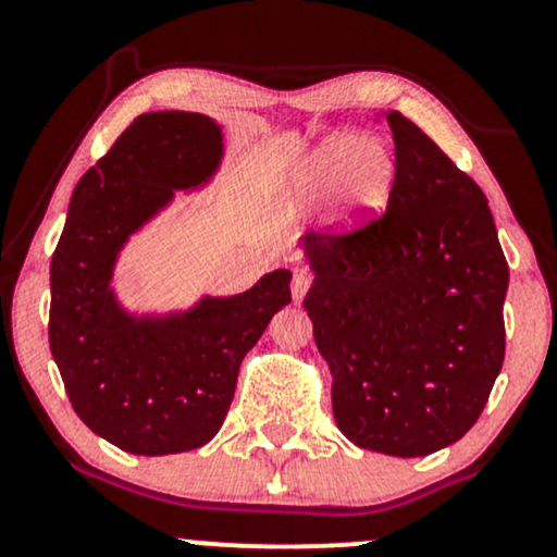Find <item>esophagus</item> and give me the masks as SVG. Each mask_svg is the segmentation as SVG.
I'll list each match as a JSON object with an SVG mask.
<instances>
[{
    "label": "esophagus",
    "instance_id": "34e87169",
    "mask_svg": "<svg viewBox=\"0 0 557 557\" xmlns=\"http://www.w3.org/2000/svg\"><path fill=\"white\" fill-rule=\"evenodd\" d=\"M309 285H311V274L296 272V277H293V300H296V304L306 296Z\"/></svg>",
    "mask_w": 557,
    "mask_h": 557
}]
</instances>
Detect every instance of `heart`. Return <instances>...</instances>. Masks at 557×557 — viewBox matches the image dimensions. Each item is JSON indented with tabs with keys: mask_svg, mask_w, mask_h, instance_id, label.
Returning <instances> with one entry per match:
<instances>
[{
	"mask_svg": "<svg viewBox=\"0 0 557 557\" xmlns=\"http://www.w3.org/2000/svg\"><path fill=\"white\" fill-rule=\"evenodd\" d=\"M395 177L398 168L385 146L354 133H335L290 170L285 198L290 207L309 209L335 196L337 220L359 227L385 214Z\"/></svg>",
	"mask_w": 557,
	"mask_h": 557,
	"instance_id": "b5f03b06",
	"label": "heart"
}]
</instances>
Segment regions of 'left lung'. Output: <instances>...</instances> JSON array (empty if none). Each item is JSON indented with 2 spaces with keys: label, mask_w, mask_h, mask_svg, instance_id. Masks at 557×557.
Masks as SVG:
<instances>
[{
  "label": "left lung",
  "mask_w": 557,
  "mask_h": 557,
  "mask_svg": "<svg viewBox=\"0 0 557 557\" xmlns=\"http://www.w3.org/2000/svg\"><path fill=\"white\" fill-rule=\"evenodd\" d=\"M387 212L300 238L304 298L332 372L337 430L363 450L419 458L476 424L503 369L508 261L482 188L400 112Z\"/></svg>",
  "instance_id": "left-lung-1"
}]
</instances>
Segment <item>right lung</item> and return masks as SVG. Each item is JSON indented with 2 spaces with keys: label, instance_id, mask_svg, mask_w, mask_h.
Masks as SVG:
<instances>
[{
  "label": "right lung",
  "instance_id": "add662e5",
  "mask_svg": "<svg viewBox=\"0 0 557 557\" xmlns=\"http://www.w3.org/2000/svg\"><path fill=\"white\" fill-rule=\"evenodd\" d=\"M222 127L198 112H146L75 185L52 257L49 348L83 424L133 456L207 445L233 403L243 356L290 304V270L238 296L170 314H133L112 287L131 235L175 190L220 170Z\"/></svg>",
  "mask_w": 557,
  "mask_h": 557
}]
</instances>
